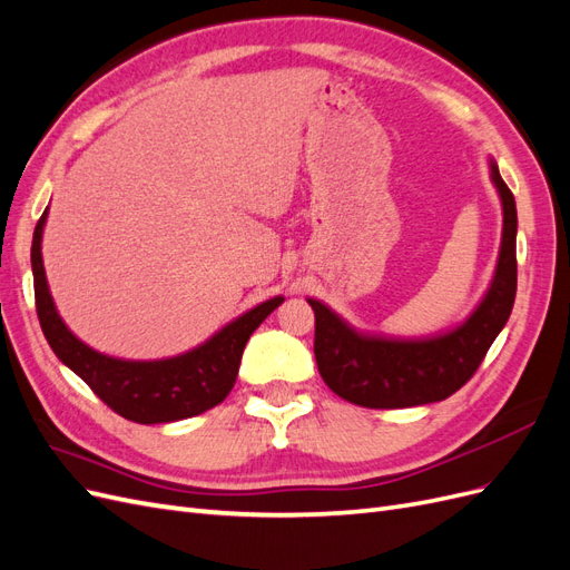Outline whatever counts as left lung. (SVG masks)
Returning a JSON list of instances; mask_svg holds the SVG:
<instances>
[{
	"instance_id": "8db88e82",
	"label": "left lung",
	"mask_w": 570,
	"mask_h": 570,
	"mask_svg": "<svg viewBox=\"0 0 570 570\" xmlns=\"http://www.w3.org/2000/svg\"><path fill=\"white\" fill-rule=\"evenodd\" d=\"M504 228L494 278L475 312L454 331L423 340L356 333L325 304L308 299L316 316L318 373L342 400L366 409H406L442 402L471 381L507 325L515 299V199L492 161Z\"/></svg>"
}]
</instances>
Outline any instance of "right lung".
Listing matches in <instances>:
<instances>
[{
  "instance_id": "obj_1",
  "label": "right lung",
  "mask_w": 570,
  "mask_h": 570,
  "mask_svg": "<svg viewBox=\"0 0 570 570\" xmlns=\"http://www.w3.org/2000/svg\"><path fill=\"white\" fill-rule=\"evenodd\" d=\"M47 209L32 233V281L42 333L51 352L71 368L118 416L135 423H174L214 409L230 394L245 344L266 316L283 304L273 297L228 323L193 352L159 361H126L99 354L80 342L61 321L49 295L42 266V230Z\"/></svg>"
}]
</instances>
